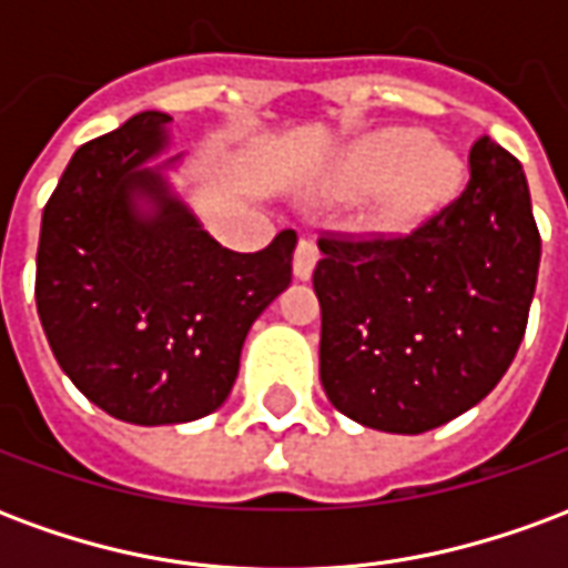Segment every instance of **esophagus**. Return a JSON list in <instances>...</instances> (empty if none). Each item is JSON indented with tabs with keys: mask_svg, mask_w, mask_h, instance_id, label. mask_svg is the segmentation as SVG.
Listing matches in <instances>:
<instances>
[{
	"mask_svg": "<svg viewBox=\"0 0 568 568\" xmlns=\"http://www.w3.org/2000/svg\"><path fill=\"white\" fill-rule=\"evenodd\" d=\"M316 261H320V248H316V243H313V240H301L295 248V261H292V271H295L297 280H310Z\"/></svg>",
	"mask_w": 568,
	"mask_h": 568,
	"instance_id": "1",
	"label": "esophagus"
}]
</instances>
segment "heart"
Wrapping results in <instances>:
<instances>
[{
    "label": "heart",
    "instance_id": "heart-1",
    "mask_svg": "<svg viewBox=\"0 0 568 568\" xmlns=\"http://www.w3.org/2000/svg\"><path fill=\"white\" fill-rule=\"evenodd\" d=\"M465 179L456 149L432 142L426 130L389 128L362 140L337 166L328 194L334 200L374 197V219L389 227H407L450 203Z\"/></svg>",
    "mask_w": 568,
    "mask_h": 568
}]
</instances>
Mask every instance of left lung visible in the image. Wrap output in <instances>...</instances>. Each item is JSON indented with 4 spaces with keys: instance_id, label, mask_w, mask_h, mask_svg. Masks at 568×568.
Listing matches in <instances>:
<instances>
[{
    "instance_id": "1",
    "label": "left lung",
    "mask_w": 568,
    "mask_h": 568,
    "mask_svg": "<svg viewBox=\"0 0 568 568\" xmlns=\"http://www.w3.org/2000/svg\"><path fill=\"white\" fill-rule=\"evenodd\" d=\"M450 206L398 240H320V377L344 417L419 435L487 398L524 341L538 240L517 158L484 136Z\"/></svg>"
}]
</instances>
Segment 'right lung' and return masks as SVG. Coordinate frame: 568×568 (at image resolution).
Wrapping results in <instances>:
<instances>
[{
    "label": "right lung",
    "instance_id": "1",
    "mask_svg": "<svg viewBox=\"0 0 568 568\" xmlns=\"http://www.w3.org/2000/svg\"><path fill=\"white\" fill-rule=\"evenodd\" d=\"M166 112L84 142L42 212L36 307L69 381L109 417L175 426L231 395L252 322L292 283L297 234L231 252L170 173Z\"/></svg>",
    "mask_w": 568,
    "mask_h": 568
}]
</instances>
